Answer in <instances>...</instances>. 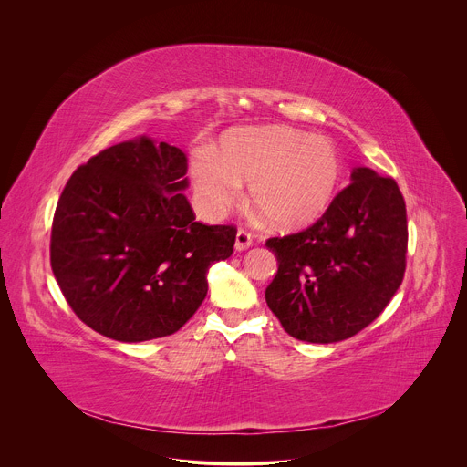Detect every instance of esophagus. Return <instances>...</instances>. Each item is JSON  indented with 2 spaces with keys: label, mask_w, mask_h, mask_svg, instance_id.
I'll list each match as a JSON object with an SVG mask.
<instances>
[{
  "label": "esophagus",
  "mask_w": 467,
  "mask_h": 467,
  "mask_svg": "<svg viewBox=\"0 0 467 467\" xmlns=\"http://www.w3.org/2000/svg\"><path fill=\"white\" fill-rule=\"evenodd\" d=\"M251 245H253V238H251V234L240 229V231L236 233L234 249H236V251H245V249H247V247H251Z\"/></svg>",
  "instance_id": "34e87169"
}]
</instances>
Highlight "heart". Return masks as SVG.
Instances as JSON below:
<instances>
[{
    "label": "heart",
    "mask_w": 467,
    "mask_h": 467,
    "mask_svg": "<svg viewBox=\"0 0 467 467\" xmlns=\"http://www.w3.org/2000/svg\"><path fill=\"white\" fill-rule=\"evenodd\" d=\"M344 162L335 142L292 127L238 129L220 155L202 151L192 164L197 202L222 220L249 184L251 203L279 229H301L321 218L340 190Z\"/></svg>",
    "instance_id": "obj_1"
}]
</instances>
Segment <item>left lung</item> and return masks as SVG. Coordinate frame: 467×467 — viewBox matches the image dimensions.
I'll list each match as a JSON object with an SVG mask.
<instances>
[{"label": "left lung", "instance_id": "8db88e82", "mask_svg": "<svg viewBox=\"0 0 467 467\" xmlns=\"http://www.w3.org/2000/svg\"><path fill=\"white\" fill-rule=\"evenodd\" d=\"M351 181L312 227L265 242L279 265L265 303L301 342L355 337L403 283L409 231L401 190L366 166L353 168Z\"/></svg>", "mask_w": 467, "mask_h": 467}]
</instances>
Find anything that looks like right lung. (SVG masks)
<instances>
[{"label":"right lung","instance_id":"obj_1","mask_svg":"<svg viewBox=\"0 0 467 467\" xmlns=\"http://www.w3.org/2000/svg\"><path fill=\"white\" fill-rule=\"evenodd\" d=\"M186 155L146 135L79 166L51 229V270L72 310L99 335L146 342L177 332L203 303L207 274L236 229L203 225L182 193Z\"/></svg>","mask_w":467,"mask_h":467}]
</instances>
